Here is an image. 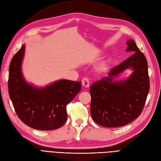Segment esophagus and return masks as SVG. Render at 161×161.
I'll return each instance as SVG.
<instances>
[{
  "label": "esophagus",
  "instance_id": "esophagus-1",
  "mask_svg": "<svg viewBox=\"0 0 161 161\" xmlns=\"http://www.w3.org/2000/svg\"><path fill=\"white\" fill-rule=\"evenodd\" d=\"M82 84L85 88H88L89 86V80L88 78H84V79L82 80Z\"/></svg>",
  "mask_w": 161,
  "mask_h": 161
}]
</instances>
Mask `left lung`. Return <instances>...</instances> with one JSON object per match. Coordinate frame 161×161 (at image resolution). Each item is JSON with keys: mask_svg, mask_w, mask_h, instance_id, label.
<instances>
[{"mask_svg": "<svg viewBox=\"0 0 161 161\" xmlns=\"http://www.w3.org/2000/svg\"><path fill=\"white\" fill-rule=\"evenodd\" d=\"M126 44V51L132 54L90 86L91 117L103 127H121L136 119L142 113L149 92L147 58L134 40H128ZM128 67L134 72L128 80H113Z\"/></svg>", "mask_w": 161, "mask_h": 161, "instance_id": "1", "label": "left lung"}]
</instances>
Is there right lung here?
Masks as SVG:
<instances>
[{
  "label": "right lung",
  "instance_id": "right-lung-1",
  "mask_svg": "<svg viewBox=\"0 0 161 161\" xmlns=\"http://www.w3.org/2000/svg\"><path fill=\"white\" fill-rule=\"evenodd\" d=\"M25 52L23 45L9 66L8 94L19 118L38 130L59 128L67 120L66 105L81 89V82L60 80L44 88L28 84L21 74Z\"/></svg>",
  "mask_w": 161,
  "mask_h": 161
}]
</instances>
